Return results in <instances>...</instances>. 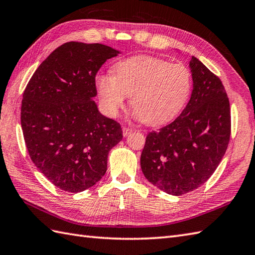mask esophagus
Here are the masks:
<instances>
[{"label": "esophagus", "instance_id": "obj_1", "mask_svg": "<svg viewBox=\"0 0 255 255\" xmlns=\"http://www.w3.org/2000/svg\"><path fill=\"white\" fill-rule=\"evenodd\" d=\"M132 132V128H129V127H123V135L124 137H128V135Z\"/></svg>", "mask_w": 255, "mask_h": 255}]
</instances>
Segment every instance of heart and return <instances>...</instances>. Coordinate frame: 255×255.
<instances>
[{"label":"heart","mask_w":255,"mask_h":255,"mask_svg":"<svg viewBox=\"0 0 255 255\" xmlns=\"http://www.w3.org/2000/svg\"><path fill=\"white\" fill-rule=\"evenodd\" d=\"M96 88L100 104L109 116H116L131 96L133 116L156 126L180 113L190 97L192 76L181 63L134 56L116 64L114 75H98Z\"/></svg>","instance_id":"obj_1"}]
</instances>
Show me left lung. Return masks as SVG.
<instances>
[{"label":"left lung","mask_w":255,"mask_h":255,"mask_svg":"<svg viewBox=\"0 0 255 255\" xmlns=\"http://www.w3.org/2000/svg\"><path fill=\"white\" fill-rule=\"evenodd\" d=\"M191 97L176 120L146 135L140 164L152 185L171 195L195 190L221 163L230 138V106L221 79L197 57L189 62Z\"/></svg>","instance_id":"left-lung-1"}]
</instances>
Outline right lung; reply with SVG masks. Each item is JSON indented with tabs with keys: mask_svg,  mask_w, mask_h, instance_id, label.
I'll return each instance as SVG.
<instances>
[{
	"mask_svg": "<svg viewBox=\"0 0 255 255\" xmlns=\"http://www.w3.org/2000/svg\"><path fill=\"white\" fill-rule=\"evenodd\" d=\"M100 43L67 42L53 51L22 94L20 122L31 161L55 187L81 192L108 169L121 125L98 110L96 75L120 54Z\"/></svg>",
	"mask_w": 255,
	"mask_h": 255,
	"instance_id": "obj_1",
	"label": "right lung"
}]
</instances>
